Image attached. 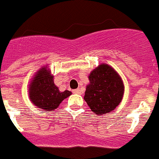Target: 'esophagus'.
<instances>
[{
    "instance_id": "esophagus-1",
    "label": "esophagus",
    "mask_w": 159,
    "mask_h": 159,
    "mask_svg": "<svg viewBox=\"0 0 159 159\" xmlns=\"http://www.w3.org/2000/svg\"><path fill=\"white\" fill-rule=\"evenodd\" d=\"M74 93H78V94H80V93H81V91H80V89H76V90H74Z\"/></svg>"
}]
</instances>
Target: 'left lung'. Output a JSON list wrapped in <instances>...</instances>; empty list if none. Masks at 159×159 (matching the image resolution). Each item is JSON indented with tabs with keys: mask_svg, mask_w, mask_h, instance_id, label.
<instances>
[{
	"mask_svg": "<svg viewBox=\"0 0 159 159\" xmlns=\"http://www.w3.org/2000/svg\"><path fill=\"white\" fill-rule=\"evenodd\" d=\"M84 99L92 111L103 116L113 111L120 104L124 94V84L116 71L102 63L89 74Z\"/></svg>",
	"mask_w": 159,
	"mask_h": 159,
	"instance_id": "8db88e82",
	"label": "left lung"
}]
</instances>
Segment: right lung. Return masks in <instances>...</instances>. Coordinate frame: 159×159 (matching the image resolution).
Here are the masks:
<instances>
[{
    "label": "right lung",
    "instance_id": "add662e5",
    "mask_svg": "<svg viewBox=\"0 0 159 159\" xmlns=\"http://www.w3.org/2000/svg\"><path fill=\"white\" fill-rule=\"evenodd\" d=\"M28 88L31 103L42 110L47 111L56 110L60 103L72 94L67 90L60 92L54 83V75L51 74L48 65L38 69L31 79Z\"/></svg>",
    "mask_w": 159,
    "mask_h": 159
}]
</instances>
